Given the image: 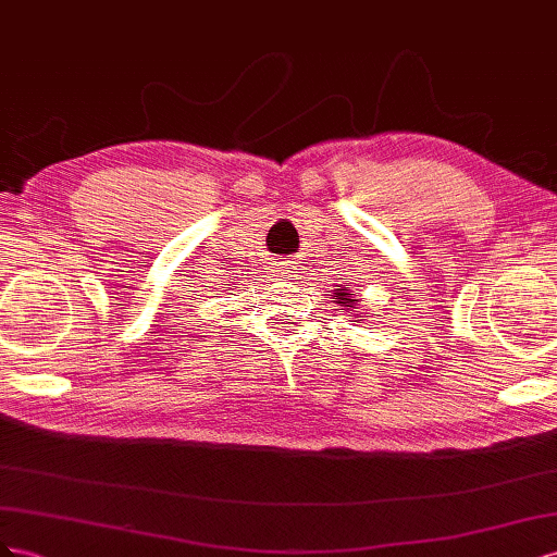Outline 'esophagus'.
<instances>
[{"instance_id": "34e87169", "label": "esophagus", "mask_w": 557, "mask_h": 557, "mask_svg": "<svg viewBox=\"0 0 557 557\" xmlns=\"http://www.w3.org/2000/svg\"><path fill=\"white\" fill-rule=\"evenodd\" d=\"M275 277L277 280H284V282H292V280H298V261L296 259H289V261H277L275 265Z\"/></svg>"}]
</instances>
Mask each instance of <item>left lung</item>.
I'll return each instance as SVG.
<instances>
[{"label":"left lung","mask_w":557,"mask_h":557,"mask_svg":"<svg viewBox=\"0 0 557 557\" xmlns=\"http://www.w3.org/2000/svg\"><path fill=\"white\" fill-rule=\"evenodd\" d=\"M338 296H341V304H343V300H345V304H347V308H352V300H355V298H349V296H345V292H343V289H341V294H338Z\"/></svg>","instance_id":"1"}]
</instances>
